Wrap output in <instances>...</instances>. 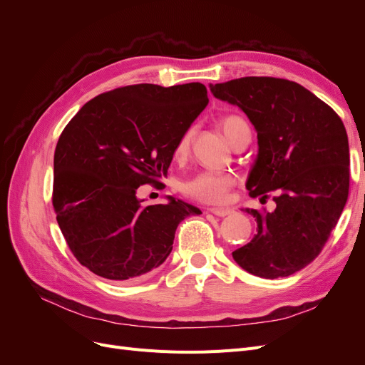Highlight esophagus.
Wrapping results in <instances>:
<instances>
[{"label": "esophagus", "instance_id": "34e87169", "mask_svg": "<svg viewBox=\"0 0 365 365\" xmlns=\"http://www.w3.org/2000/svg\"><path fill=\"white\" fill-rule=\"evenodd\" d=\"M210 213H213V215H216V216H220V217H224V216H228V215H231L233 213V210L231 208H219V207H213V208H207Z\"/></svg>", "mask_w": 365, "mask_h": 365}]
</instances>
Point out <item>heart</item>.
I'll use <instances>...</instances> for the list:
<instances>
[{
  "label": "heart",
  "instance_id": "obj_1",
  "mask_svg": "<svg viewBox=\"0 0 365 365\" xmlns=\"http://www.w3.org/2000/svg\"><path fill=\"white\" fill-rule=\"evenodd\" d=\"M219 128L227 140L233 145L242 132H248L250 126L244 117L236 114L224 115L219 120ZM192 130H185L175 146V157H184L190 148ZM236 180L231 173L204 170L182 181L181 192L190 200L204 204H222L227 201L228 192L235 185Z\"/></svg>",
  "mask_w": 365,
  "mask_h": 365
}]
</instances>
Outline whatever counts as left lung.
Returning <instances> with one entry per match:
<instances>
[{
    "instance_id": "obj_1",
    "label": "left lung",
    "mask_w": 365,
    "mask_h": 365,
    "mask_svg": "<svg viewBox=\"0 0 365 365\" xmlns=\"http://www.w3.org/2000/svg\"><path fill=\"white\" fill-rule=\"evenodd\" d=\"M213 96L237 105L257 130L259 155L247 189L275 210L247 208L257 235L233 251L245 271L288 277L311 263L336 227L349 196L350 155L339 115L300 83L250 76L210 85Z\"/></svg>"
}]
</instances>
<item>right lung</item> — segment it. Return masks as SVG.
Instances as JSON below:
<instances>
[{"mask_svg":"<svg viewBox=\"0 0 365 365\" xmlns=\"http://www.w3.org/2000/svg\"><path fill=\"white\" fill-rule=\"evenodd\" d=\"M207 105L200 82L128 85L91 98L65 126L51 201L85 268L108 280H135L168 259L181 220L201 215L180 200L145 207L137 189L161 184L176 143Z\"/></svg>","mask_w":365,"mask_h":365,"instance_id":"1","label":"right lung"}]
</instances>
